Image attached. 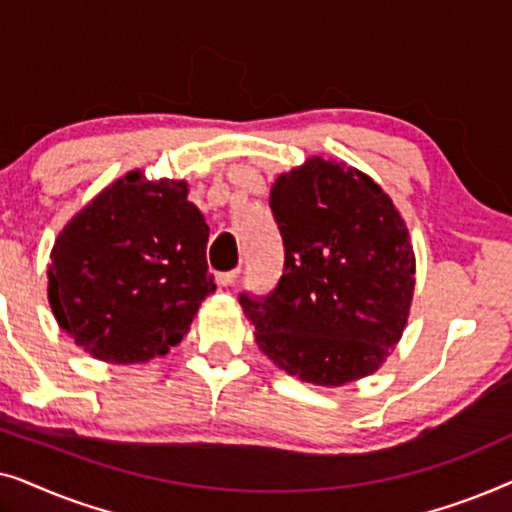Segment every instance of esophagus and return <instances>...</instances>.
I'll return each mask as SVG.
<instances>
[{
  "label": "esophagus",
  "mask_w": 512,
  "mask_h": 512,
  "mask_svg": "<svg viewBox=\"0 0 512 512\" xmlns=\"http://www.w3.org/2000/svg\"><path fill=\"white\" fill-rule=\"evenodd\" d=\"M237 277H240V268H235V270H226V272H219V275H216V282H219L221 286H233Z\"/></svg>",
  "instance_id": "esophagus-1"
}]
</instances>
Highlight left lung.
Masks as SVG:
<instances>
[{
  "mask_svg": "<svg viewBox=\"0 0 512 512\" xmlns=\"http://www.w3.org/2000/svg\"><path fill=\"white\" fill-rule=\"evenodd\" d=\"M284 268L265 296L240 293L265 356L298 380L340 387L380 368L401 340L415 254L394 202L373 179L310 158L270 188Z\"/></svg>",
  "mask_w": 512,
  "mask_h": 512,
  "instance_id": "obj_1",
  "label": "left lung"
}]
</instances>
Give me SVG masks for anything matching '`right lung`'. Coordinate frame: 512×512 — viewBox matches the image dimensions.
Wrapping results in <instances>:
<instances>
[{
    "mask_svg": "<svg viewBox=\"0 0 512 512\" xmlns=\"http://www.w3.org/2000/svg\"><path fill=\"white\" fill-rule=\"evenodd\" d=\"M186 195L184 181L130 172L55 240L48 300L62 331L95 359L137 363L165 354L216 291L209 226Z\"/></svg>",
    "mask_w": 512,
    "mask_h": 512,
    "instance_id": "1",
    "label": "right lung"
}]
</instances>
